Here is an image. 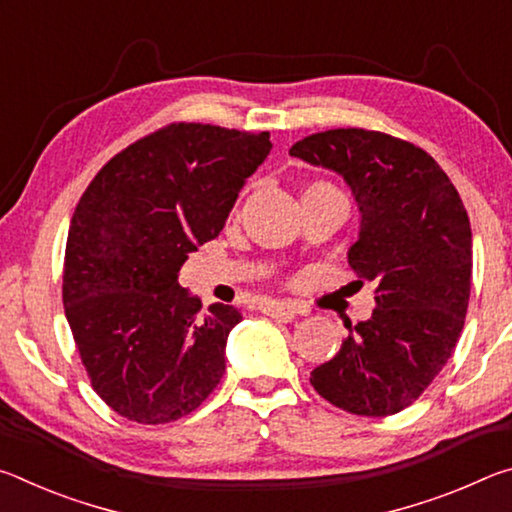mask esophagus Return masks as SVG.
I'll use <instances>...</instances> for the list:
<instances>
[{"label": "esophagus", "mask_w": 512, "mask_h": 512, "mask_svg": "<svg viewBox=\"0 0 512 512\" xmlns=\"http://www.w3.org/2000/svg\"><path fill=\"white\" fill-rule=\"evenodd\" d=\"M262 314L277 318V320H284V323H289V320L296 318L298 309L293 302H282V300H268L262 305Z\"/></svg>", "instance_id": "34e87169"}]
</instances>
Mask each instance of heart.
<instances>
[{
	"instance_id": "b5f03b06",
	"label": "heart",
	"mask_w": 512,
	"mask_h": 512,
	"mask_svg": "<svg viewBox=\"0 0 512 512\" xmlns=\"http://www.w3.org/2000/svg\"><path fill=\"white\" fill-rule=\"evenodd\" d=\"M307 192H336V189H334L332 185H329V183H323V180H318V183L307 187ZM307 192H305V194H307Z\"/></svg>"
}]
</instances>
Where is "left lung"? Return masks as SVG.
Segmentation results:
<instances>
[{"mask_svg": "<svg viewBox=\"0 0 512 512\" xmlns=\"http://www.w3.org/2000/svg\"><path fill=\"white\" fill-rule=\"evenodd\" d=\"M293 158L332 169L359 205L348 262L375 284V309L341 350L311 370V386L339 409L384 418L427 391L463 332L472 287V230L452 180L400 137L334 128L291 146Z\"/></svg>", "mask_w": 512, "mask_h": 512, "instance_id": "left-lung-1", "label": "left lung"}]
</instances>
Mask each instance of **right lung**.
Here are the masks:
<instances>
[{
    "label": "right lung",
    "mask_w": 512,
    "mask_h": 512,
    "mask_svg": "<svg viewBox=\"0 0 512 512\" xmlns=\"http://www.w3.org/2000/svg\"><path fill=\"white\" fill-rule=\"evenodd\" d=\"M271 135L169 124L94 176L69 225L63 305L92 388L121 418L164 424L198 409L225 372L241 314L201 309L178 273L219 237Z\"/></svg>",
    "instance_id": "obj_1"
}]
</instances>
